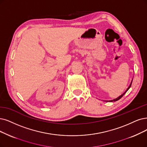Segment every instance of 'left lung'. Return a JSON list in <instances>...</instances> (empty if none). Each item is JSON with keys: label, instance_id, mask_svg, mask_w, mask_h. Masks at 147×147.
<instances>
[{"label": "left lung", "instance_id": "1", "mask_svg": "<svg viewBox=\"0 0 147 147\" xmlns=\"http://www.w3.org/2000/svg\"><path fill=\"white\" fill-rule=\"evenodd\" d=\"M133 81V80H132ZM132 81H131V84H130V85L128 86V88H127V90L125 91V93H123L122 95H121L120 96H119L118 97H117V98H116V99H113V100H106L105 102H116V101H117V100H119V99H120L121 98H122V97H123V96L126 93V92L129 90V88H130V87H131V84H132Z\"/></svg>", "mask_w": 147, "mask_h": 147}]
</instances>
